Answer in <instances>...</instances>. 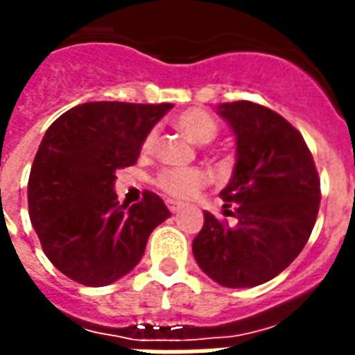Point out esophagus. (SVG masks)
I'll use <instances>...</instances> for the list:
<instances>
[{"label": "esophagus", "mask_w": 355, "mask_h": 355, "mask_svg": "<svg viewBox=\"0 0 355 355\" xmlns=\"http://www.w3.org/2000/svg\"><path fill=\"white\" fill-rule=\"evenodd\" d=\"M167 207H169V211L175 214V212H180L184 209V205L178 203V201H167Z\"/></svg>", "instance_id": "1"}]
</instances>
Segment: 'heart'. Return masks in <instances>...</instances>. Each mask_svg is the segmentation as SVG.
<instances>
[{"label": "heart", "mask_w": 355, "mask_h": 355, "mask_svg": "<svg viewBox=\"0 0 355 355\" xmlns=\"http://www.w3.org/2000/svg\"><path fill=\"white\" fill-rule=\"evenodd\" d=\"M175 124L191 143L196 144L212 143L218 135V124L214 122V118L201 109H191V111L178 114ZM154 143H156V130L146 133V137L143 139V144H141V150L148 154ZM156 184L169 198L190 199L196 198L199 191L203 190L207 184V175L199 169H165L157 175Z\"/></svg>", "instance_id": "b5f03b06"}]
</instances>
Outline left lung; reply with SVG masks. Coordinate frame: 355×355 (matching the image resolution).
<instances>
[{"label": "left lung", "instance_id": "1", "mask_svg": "<svg viewBox=\"0 0 355 355\" xmlns=\"http://www.w3.org/2000/svg\"><path fill=\"white\" fill-rule=\"evenodd\" d=\"M235 135L237 154L220 196L233 207L227 225L205 211L191 250L201 271L224 288H254L297 258L320 209V178L293 125L252 101L218 105Z\"/></svg>", "mask_w": 355, "mask_h": 355}]
</instances>
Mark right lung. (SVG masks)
<instances>
[{"instance_id":"add662e5","label":"right lung","mask_w":355,"mask_h":355,"mask_svg":"<svg viewBox=\"0 0 355 355\" xmlns=\"http://www.w3.org/2000/svg\"><path fill=\"white\" fill-rule=\"evenodd\" d=\"M171 109L92 101L64 112L44 133L28 182L30 220L46 258L71 280L99 288L125 277L171 216L152 191L131 207L114 191L116 171L137 162L146 133Z\"/></svg>"}]
</instances>
